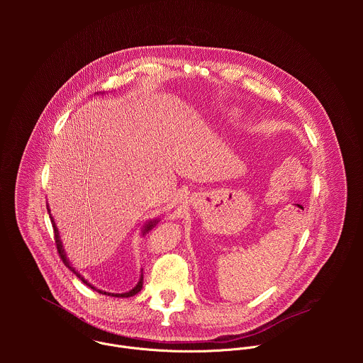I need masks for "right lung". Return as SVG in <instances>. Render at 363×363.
Here are the masks:
<instances>
[{
    "instance_id": "obj_1",
    "label": "right lung",
    "mask_w": 363,
    "mask_h": 363,
    "mask_svg": "<svg viewBox=\"0 0 363 363\" xmlns=\"http://www.w3.org/2000/svg\"><path fill=\"white\" fill-rule=\"evenodd\" d=\"M48 210V208H47ZM48 213H50V210H48ZM51 218V224H53V228H55V240H56V245H57V251H59V255H60V258L63 260V263L84 283V284H87L89 287H91V284H89L79 273H76L74 272V269H72L70 267V264H69V262H67V258H66V254H65V250H63V245H62V241H60V238H59V231H57V228H56V224H55V221H53V217H50ZM155 223L157 221H150L149 224H146V227H145V233H147L153 225H155ZM142 286H143V276H140V280H139V283L136 284V287H133L130 291H128V293H122V294H113V293H106V291H100V290H97L99 293H101V294H106V296H113V297H130V296H135L136 293H139L140 291V289H142ZM91 289H94V287H91Z\"/></svg>"
}]
</instances>
